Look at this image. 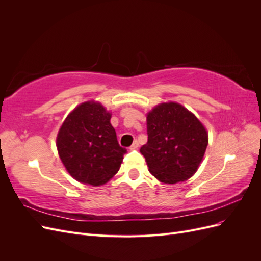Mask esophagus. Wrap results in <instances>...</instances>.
Listing matches in <instances>:
<instances>
[{
	"mask_svg": "<svg viewBox=\"0 0 261 261\" xmlns=\"http://www.w3.org/2000/svg\"><path fill=\"white\" fill-rule=\"evenodd\" d=\"M138 146H139L138 141H137V140H135V141H134V143L132 144V146L129 147V149H130V150H135V149H137V148H138Z\"/></svg>",
	"mask_w": 261,
	"mask_h": 261,
	"instance_id": "34e87169",
	"label": "esophagus"
}]
</instances>
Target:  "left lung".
I'll list each match as a JSON object with an SVG mask.
<instances>
[{"label":"left lung","instance_id":"obj_1","mask_svg":"<svg viewBox=\"0 0 261 261\" xmlns=\"http://www.w3.org/2000/svg\"><path fill=\"white\" fill-rule=\"evenodd\" d=\"M147 144L140 148L149 172L162 183L192 177L208 146V133L191 111L176 102L154 107L147 114Z\"/></svg>","mask_w":261,"mask_h":261}]
</instances>
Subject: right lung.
Here are the masks:
<instances>
[{
    "label": "right lung",
    "mask_w": 261,
    "mask_h": 261,
    "mask_svg": "<svg viewBox=\"0 0 261 261\" xmlns=\"http://www.w3.org/2000/svg\"><path fill=\"white\" fill-rule=\"evenodd\" d=\"M111 113L99 102L76 107L63 122L57 137L61 161L75 179L103 185L120 170L126 149L117 143Z\"/></svg>",
    "instance_id": "1"
}]
</instances>
